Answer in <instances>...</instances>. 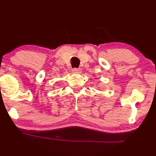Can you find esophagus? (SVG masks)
<instances>
[{
  "label": "esophagus",
  "instance_id": "1",
  "mask_svg": "<svg viewBox=\"0 0 156 156\" xmlns=\"http://www.w3.org/2000/svg\"><path fill=\"white\" fill-rule=\"evenodd\" d=\"M73 73H76V74H80L81 73V69H79V68H73Z\"/></svg>",
  "mask_w": 156,
  "mask_h": 156
}]
</instances>
